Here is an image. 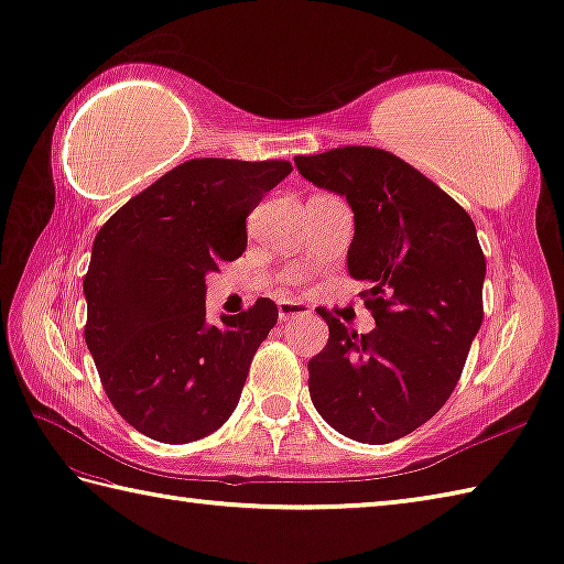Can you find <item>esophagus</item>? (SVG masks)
<instances>
[{"mask_svg":"<svg viewBox=\"0 0 564 564\" xmlns=\"http://www.w3.org/2000/svg\"><path fill=\"white\" fill-rule=\"evenodd\" d=\"M278 312H280V321H294V318H304L312 314L304 304H299V302H280Z\"/></svg>","mask_w":564,"mask_h":564,"instance_id":"obj_1","label":"esophagus"}]
</instances>
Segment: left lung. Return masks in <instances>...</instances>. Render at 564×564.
Here are the masks:
<instances>
[{
	"label": "left lung",
	"instance_id": "left-lung-1",
	"mask_svg": "<svg viewBox=\"0 0 564 564\" xmlns=\"http://www.w3.org/2000/svg\"><path fill=\"white\" fill-rule=\"evenodd\" d=\"M299 175L346 197L350 278L367 282L370 333L333 318L308 360V392L330 429L358 443L404 438L438 413L481 326L487 262L453 197L382 148L346 145L294 158Z\"/></svg>",
	"mask_w": 564,
	"mask_h": 564
}]
</instances>
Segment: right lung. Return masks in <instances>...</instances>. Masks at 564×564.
<instances>
[{
  "instance_id": "add662e5",
  "label": "right lung",
  "mask_w": 564,
  "mask_h": 564,
  "mask_svg": "<svg viewBox=\"0 0 564 564\" xmlns=\"http://www.w3.org/2000/svg\"><path fill=\"white\" fill-rule=\"evenodd\" d=\"M290 172L286 160H187L99 228L85 340L113 409L148 438L199 441L234 413L280 312L258 299L206 324V274L243 256L248 214Z\"/></svg>"
}]
</instances>
